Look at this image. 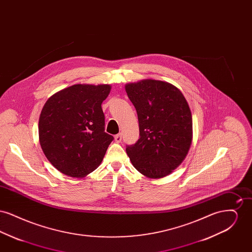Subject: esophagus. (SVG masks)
Wrapping results in <instances>:
<instances>
[{"label": "esophagus", "mask_w": 252, "mask_h": 252, "mask_svg": "<svg viewBox=\"0 0 252 252\" xmlns=\"http://www.w3.org/2000/svg\"><path fill=\"white\" fill-rule=\"evenodd\" d=\"M114 140L116 143H120L122 141V134H117L114 136Z\"/></svg>", "instance_id": "1"}]
</instances>
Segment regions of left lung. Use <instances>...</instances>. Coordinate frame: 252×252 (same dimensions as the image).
<instances>
[{"label": "left lung", "mask_w": 252, "mask_h": 252, "mask_svg": "<svg viewBox=\"0 0 252 252\" xmlns=\"http://www.w3.org/2000/svg\"><path fill=\"white\" fill-rule=\"evenodd\" d=\"M139 120L140 139L126 146L133 166L149 179L166 177L186 158L192 140V113L180 90L144 79L125 87Z\"/></svg>", "instance_id": "8db88e82"}]
</instances>
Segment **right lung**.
Returning <instances> with one entry per match:
<instances>
[{
    "mask_svg": "<svg viewBox=\"0 0 252 252\" xmlns=\"http://www.w3.org/2000/svg\"><path fill=\"white\" fill-rule=\"evenodd\" d=\"M110 85H72L53 94L38 120L39 144L52 165L84 178L102 162L113 137L105 132L102 103Z\"/></svg>",
    "mask_w": 252,
    "mask_h": 252,
    "instance_id": "right-lung-1",
    "label": "right lung"
}]
</instances>
